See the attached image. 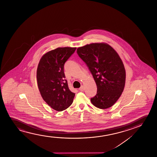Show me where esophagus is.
Masks as SVG:
<instances>
[{
	"mask_svg": "<svg viewBox=\"0 0 157 157\" xmlns=\"http://www.w3.org/2000/svg\"><path fill=\"white\" fill-rule=\"evenodd\" d=\"M79 90H80V91H84V86H82L80 87L79 88Z\"/></svg>",
	"mask_w": 157,
	"mask_h": 157,
	"instance_id": "obj_1",
	"label": "esophagus"
}]
</instances>
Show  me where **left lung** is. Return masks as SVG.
I'll return each instance as SVG.
<instances>
[{"label": "left lung", "instance_id": "1", "mask_svg": "<svg viewBox=\"0 0 157 157\" xmlns=\"http://www.w3.org/2000/svg\"><path fill=\"white\" fill-rule=\"evenodd\" d=\"M97 86V94L90 99L93 105L105 109L114 105L124 88L125 70L117 52L105 43H93L77 48Z\"/></svg>", "mask_w": 157, "mask_h": 157}]
</instances>
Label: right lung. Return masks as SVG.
<instances>
[{
  "instance_id": "1",
  "label": "right lung",
  "mask_w": 157,
  "mask_h": 157,
  "mask_svg": "<svg viewBox=\"0 0 157 157\" xmlns=\"http://www.w3.org/2000/svg\"><path fill=\"white\" fill-rule=\"evenodd\" d=\"M76 48L60 47L44 54L36 71L37 86L44 101L58 112L69 107L75 94L65 79L64 66Z\"/></svg>"
}]
</instances>
